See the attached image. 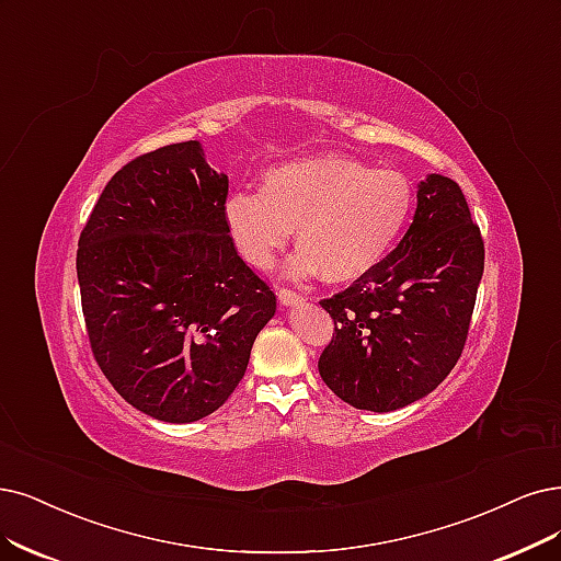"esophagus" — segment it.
<instances>
[{"label": "esophagus", "mask_w": 561, "mask_h": 561, "mask_svg": "<svg viewBox=\"0 0 561 561\" xmlns=\"http://www.w3.org/2000/svg\"><path fill=\"white\" fill-rule=\"evenodd\" d=\"M277 300H279V305H284V307H296V305H302V296L300 294H296V291H288V288H279L277 291Z\"/></svg>", "instance_id": "34e87169"}]
</instances>
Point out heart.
<instances>
[{
    "mask_svg": "<svg viewBox=\"0 0 561 561\" xmlns=\"http://www.w3.org/2000/svg\"><path fill=\"white\" fill-rule=\"evenodd\" d=\"M411 207L413 186L404 173L369 169L344 154H317L267 169L261 194L228 196L224 221L247 265L270 267L296 228L300 249L284 275L348 284L388 256Z\"/></svg>",
    "mask_w": 561,
    "mask_h": 561,
    "instance_id": "obj_1",
    "label": "heart"
}]
</instances>
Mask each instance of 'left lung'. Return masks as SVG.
<instances>
[{
	"mask_svg": "<svg viewBox=\"0 0 561 561\" xmlns=\"http://www.w3.org/2000/svg\"><path fill=\"white\" fill-rule=\"evenodd\" d=\"M416 215L400 244L346 291L321 300L335 335L319 375L346 404L388 413L423 400L458 363L485 249L450 178L419 182Z\"/></svg>",
	"mask_w": 561,
	"mask_h": 561,
	"instance_id": "1",
	"label": "left lung"
}]
</instances>
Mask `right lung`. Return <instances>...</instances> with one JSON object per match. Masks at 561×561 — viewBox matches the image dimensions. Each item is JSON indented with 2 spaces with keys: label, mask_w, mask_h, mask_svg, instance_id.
<instances>
[{
  "label": "right lung",
  "mask_w": 561,
  "mask_h": 561,
  "mask_svg": "<svg viewBox=\"0 0 561 561\" xmlns=\"http://www.w3.org/2000/svg\"><path fill=\"white\" fill-rule=\"evenodd\" d=\"M228 175L186 140L142 154L101 192L78 242L94 358L150 419L194 423L240 379L277 298L224 221Z\"/></svg>",
  "instance_id": "obj_1"
}]
</instances>
